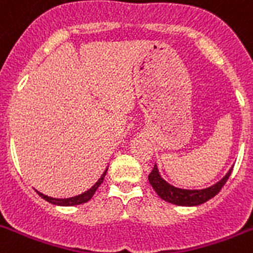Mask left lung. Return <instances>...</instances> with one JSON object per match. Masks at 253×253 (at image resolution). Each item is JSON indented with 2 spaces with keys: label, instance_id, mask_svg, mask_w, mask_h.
Returning <instances> with one entry per match:
<instances>
[{
  "label": "left lung",
  "instance_id": "1",
  "mask_svg": "<svg viewBox=\"0 0 253 253\" xmlns=\"http://www.w3.org/2000/svg\"><path fill=\"white\" fill-rule=\"evenodd\" d=\"M232 168L226 173V176L220 181H218L216 184L209 188L200 189V190H190V189H180L173 186V185L168 184L166 180H163L159 169L155 164L152 172L148 174V180L150 184L152 185V188L155 189V192L158 193V196L163 198L164 201L169 202V204L178 205V206H197L209 201L214 196H216L220 192V189L223 188V185L226 184V181L228 180V177L231 174Z\"/></svg>",
  "mask_w": 253,
  "mask_h": 253
}]
</instances>
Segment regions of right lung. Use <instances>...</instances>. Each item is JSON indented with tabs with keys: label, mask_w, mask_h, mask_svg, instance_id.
Here are the masks:
<instances>
[{
	"label": "right lung",
	"mask_w": 253,
	"mask_h": 253,
	"mask_svg": "<svg viewBox=\"0 0 253 253\" xmlns=\"http://www.w3.org/2000/svg\"><path fill=\"white\" fill-rule=\"evenodd\" d=\"M106 172H107V168H106V170H105V172L101 174V177H99L98 180H97V182H95V184L93 185L90 189H87L86 192L81 193V194H79V196L69 197V198H52V197L44 196L43 193L38 192V194H39V196H41L43 200H45L47 202H49V204L59 205V206H75V205L85 204V202H87V201L90 200L91 197H93V194H94L95 190L98 189L99 185L102 184L103 178H105V176H106Z\"/></svg>",
	"instance_id": "obj_1"
}]
</instances>
